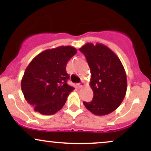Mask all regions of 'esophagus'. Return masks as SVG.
<instances>
[{
	"label": "esophagus",
	"mask_w": 151,
	"mask_h": 151,
	"mask_svg": "<svg viewBox=\"0 0 151 151\" xmlns=\"http://www.w3.org/2000/svg\"><path fill=\"white\" fill-rule=\"evenodd\" d=\"M78 85H79V87L81 88V87H83V86H84L86 85V83L84 82V81H81V83H79V84H78Z\"/></svg>",
	"instance_id": "1"
}]
</instances>
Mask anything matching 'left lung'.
I'll use <instances>...</instances> for the list:
<instances>
[{
    "mask_svg": "<svg viewBox=\"0 0 151 151\" xmlns=\"http://www.w3.org/2000/svg\"><path fill=\"white\" fill-rule=\"evenodd\" d=\"M86 57L91 71L89 85L93 97L84 101L85 107L97 116L115 111L126 96L127 78L124 67L117 55L101 43H86L79 49Z\"/></svg>",
    "mask_w": 151,
    "mask_h": 151,
    "instance_id": "1",
    "label": "left lung"
}]
</instances>
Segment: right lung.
I'll return each mask as SVG.
<instances>
[{
	"label": "right lung",
	"instance_id": "obj_1",
	"mask_svg": "<svg viewBox=\"0 0 151 151\" xmlns=\"http://www.w3.org/2000/svg\"><path fill=\"white\" fill-rule=\"evenodd\" d=\"M77 50L72 46H60L46 50L37 55L27 67L21 80L25 100L35 111L52 115L62 109L67 96L74 89L67 84V62Z\"/></svg>",
	"mask_w": 151,
	"mask_h": 151
}]
</instances>
